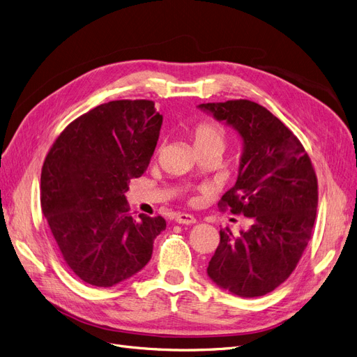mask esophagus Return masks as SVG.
I'll return each instance as SVG.
<instances>
[{"label":"esophagus","instance_id":"esophagus-1","mask_svg":"<svg viewBox=\"0 0 357 357\" xmlns=\"http://www.w3.org/2000/svg\"><path fill=\"white\" fill-rule=\"evenodd\" d=\"M175 222L179 225H192L197 222L195 217L192 214H187V213H176L175 214Z\"/></svg>","mask_w":357,"mask_h":357}]
</instances>
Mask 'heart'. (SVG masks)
Returning a JSON list of instances; mask_svg holds the SVG:
<instances>
[{
    "instance_id": "1",
    "label": "heart",
    "mask_w": 357,
    "mask_h": 357,
    "mask_svg": "<svg viewBox=\"0 0 357 357\" xmlns=\"http://www.w3.org/2000/svg\"><path fill=\"white\" fill-rule=\"evenodd\" d=\"M190 135L192 138V143L197 151L215 150L222 154L227 143L225 130L219 123L211 121H201L195 123L190 131Z\"/></svg>"
}]
</instances>
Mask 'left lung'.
<instances>
[{
    "label": "left lung",
    "mask_w": 357,
    "mask_h": 357,
    "mask_svg": "<svg viewBox=\"0 0 357 357\" xmlns=\"http://www.w3.org/2000/svg\"><path fill=\"white\" fill-rule=\"evenodd\" d=\"M199 107L242 137L238 181L219 207L252 220L238 236L220 229L207 273L241 298L264 296L287 280L311 241L318 206L315 169L299 138L264 106L239 99Z\"/></svg>",
    "instance_id": "obj_1"
}]
</instances>
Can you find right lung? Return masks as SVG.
I'll use <instances>...</instances> for the list:
<instances>
[{
	"mask_svg": "<svg viewBox=\"0 0 357 357\" xmlns=\"http://www.w3.org/2000/svg\"><path fill=\"white\" fill-rule=\"evenodd\" d=\"M163 116L153 100H112L58 135L40 175V207L61 257L87 284L111 287L140 271L162 215L134 219L126 194L156 149Z\"/></svg>",
	"mask_w": 357,
	"mask_h": 357,
	"instance_id": "obj_1",
	"label": "right lung"
}]
</instances>
